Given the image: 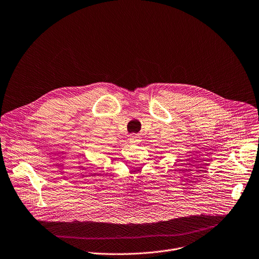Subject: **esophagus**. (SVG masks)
Listing matches in <instances>:
<instances>
[{
    "label": "esophagus",
    "instance_id": "34e87169",
    "mask_svg": "<svg viewBox=\"0 0 259 259\" xmlns=\"http://www.w3.org/2000/svg\"><path fill=\"white\" fill-rule=\"evenodd\" d=\"M129 142L131 144H139L140 142V137L138 135H135V134H132L130 137H129Z\"/></svg>",
    "mask_w": 259,
    "mask_h": 259
}]
</instances>
